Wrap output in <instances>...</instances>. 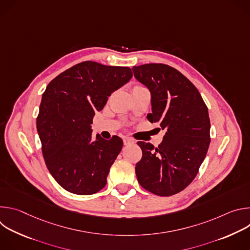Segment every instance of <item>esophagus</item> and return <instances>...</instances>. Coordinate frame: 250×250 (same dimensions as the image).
Instances as JSON below:
<instances>
[{
	"instance_id": "1",
	"label": "esophagus",
	"mask_w": 250,
	"mask_h": 250,
	"mask_svg": "<svg viewBox=\"0 0 250 250\" xmlns=\"http://www.w3.org/2000/svg\"><path fill=\"white\" fill-rule=\"evenodd\" d=\"M134 144V140L130 137H125L124 138V145L125 146H129V145H133Z\"/></svg>"
}]
</instances>
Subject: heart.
<instances>
[{
	"mask_svg": "<svg viewBox=\"0 0 250 250\" xmlns=\"http://www.w3.org/2000/svg\"><path fill=\"white\" fill-rule=\"evenodd\" d=\"M138 87H139V86H138Z\"/></svg>",
	"mask_w": 250,
	"mask_h": 250,
	"instance_id": "1",
	"label": "heart"
}]
</instances>
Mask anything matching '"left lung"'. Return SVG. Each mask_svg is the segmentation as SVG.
Here are the masks:
<instances>
[{"label": "left lung", "mask_w": 250, "mask_h": 250, "mask_svg": "<svg viewBox=\"0 0 250 250\" xmlns=\"http://www.w3.org/2000/svg\"><path fill=\"white\" fill-rule=\"evenodd\" d=\"M134 77L151 94V123L165 135L157 148L138 141L142 157L135 165L138 183L162 197L184 190L196 177L210 142L207 105L193 83L161 63L133 66Z\"/></svg>", "instance_id": "8db88e82"}]
</instances>
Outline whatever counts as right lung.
Returning <instances> with one entry per match:
<instances>
[{"label":"right lung","mask_w":250,"mask_h":250,"mask_svg":"<svg viewBox=\"0 0 250 250\" xmlns=\"http://www.w3.org/2000/svg\"><path fill=\"white\" fill-rule=\"evenodd\" d=\"M132 77L131 69L94 61L78 63L55 77L42 94L37 128L45 164L55 181L76 195H92L106 184L123 140L99 134L93 118L111 94Z\"/></svg>","instance_id":"right-lung-1"}]
</instances>
